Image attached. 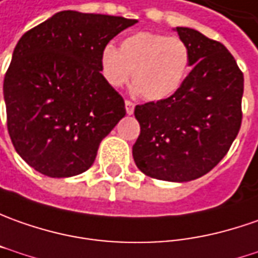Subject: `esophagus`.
Wrapping results in <instances>:
<instances>
[{
    "mask_svg": "<svg viewBox=\"0 0 258 258\" xmlns=\"http://www.w3.org/2000/svg\"><path fill=\"white\" fill-rule=\"evenodd\" d=\"M125 106H126V113H127V115H132L133 110H135V103H133L132 101H129V99H126Z\"/></svg>",
    "mask_w": 258,
    "mask_h": 258,
    "instance_id": "34e87169",
    "label": "esophagus"
}]
</instances>
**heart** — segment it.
<instances>
[{
    "label": "heart",
    "instance_id": "1",
    "mask_svg": "<svg viewBox=\"0 0 258 258\" xmlns=\"http://www.w3.org/2000/svg\"><path fill=\"white\" fill-rule=\"evenodd\" d=\"M190 59V46L179 36L139 31L126 36L119 51L106 45L99 65L110 86H123L132 75L135 89L145 99L163 101L179 91L189 72Z\"/></svg>",
    "mask_w": 258,
    "mask_h": 258
}]
</instances>
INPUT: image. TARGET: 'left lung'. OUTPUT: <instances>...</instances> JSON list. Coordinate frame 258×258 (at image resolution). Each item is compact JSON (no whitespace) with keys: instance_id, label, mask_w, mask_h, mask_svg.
Listing matches in <instances>:
<instances>
[{"instance_id":"left-lung-1","label":"left lung","mask_w":258,"mask_h":258,"mask_svg":"<svg viewBox=\"0 0 258 258\" xmlns=\"http://www.w3.org/2000/svg\"><path fill=\"white\" fill-rule=\"evenodd\" d=\"M193 67L170 98L136 105L141 135L133 159L146 176L189 181L209 173L236 139L244 77L227 48L191 28H176Z\"/></svg>"}]
</instances>
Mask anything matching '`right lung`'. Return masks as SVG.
Returning a JSON list of instances; mask_svg holds the SVG:
<instances>
[{
	"label": "right lung",
	"mask_w": 258,
	"mask_h": 258,
	"mask_svg": "<svg viewBox=\"0 0 258 258\" xmlns=\"http://www.w3.org/2000/svg\"><path fill=\"white\" fill-rule=\"evenodd\" d=\"M136 20L60 11L21 36L4 78L12 145L49 177L84 173L126 115L101 74L102 49Z\"/></svg>",
	"instance_id": "1"
}]
</instances>
